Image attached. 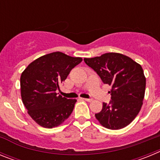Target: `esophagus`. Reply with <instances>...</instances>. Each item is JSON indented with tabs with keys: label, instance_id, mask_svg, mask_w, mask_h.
I'll list each match as a JSON object with an SVG mask.
<instances>
[{
	"label": "esophagus",
	"instance_id": "34e87169",
	"mask_svg": "<svg viewBox=\"0 0 160 160\" xmlns=\"http://www.w3.org/2000/svg\"><path fill=\"white\" fill-rule=\"evenodd\" d=\"M83 99L85 100V101H87V102H92L93 99H91V98H83Z\"/></svg>",
	"mask_w": 160,
	"mask_h": 160
}]
</instances>
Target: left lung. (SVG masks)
Segmentation results:
<instances>
[{
	"instance_id": "8db88e82",
	"label": "left lung",
	"mask_w": 160,
	"mask_h": 160,
	"mask_svg": "<svg viewBox=\"0 0 160 160\" xmlns=\"http://www.w3.org/2000/svg\"><path fill=\"white\" fill-rule=\"evenodd\" d=\"M86 64L98 74L104 84L111 87V101L102 103L95 114L104 128L118 130L129 125L142 105L146 78L142 66L131 58L118 53H107L100 57L84 58Z\"/></svg>"
}]
</instances>
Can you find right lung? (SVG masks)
Returning <instances> with one entry per match:
<instances>
[{
  "instance_id": "right-lung-1",
  "label": "right lung",
  "mask_w": 160,
  "mask_h": 160,
  "mask_svg": "<svg viewBox=\"0 0 160 160\" xmlns=\"http://www.w3.org/2000/svg\"><path fill=\"white\" fill-rule=\"evenodd\" d=\"M82 58L53 52L31 62L21 76V95L28 114L38 125L53 128L71 114L77 102L58 95L60 84Z\"/></svg>"
}]
</instances>
